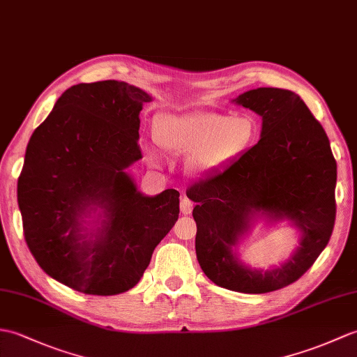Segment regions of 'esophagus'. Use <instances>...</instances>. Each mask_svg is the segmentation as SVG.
<instances>
[{
	"label": "esophagus",
	"mask_w": 357,
	"mask_h": 357,
	"mask_svg": "<svg viewBox=\"0 0 357 357\" xmlns=\"http://www.w3.org/2000/svg\"><path fill=\"white\" fill-rule=\"evenodd\" d=\"M192 210H193V202L187 197L182 199V201H181V213L182 214H190V213H192Z\"/></svg>",
	"instance_id": "1"
}]
</instances>
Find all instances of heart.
Masks as SVG:
<instances>
[{
	"instance_id": "1",
	"label": "heart",
	"mask_w": 357,
	"mask_h": 357,
	"mask_svg": "<svg viewBox=\"0 0 357 357\" xmlns=\"http://www.w3.org/2000/svg\"><path fill=\"white\" fill-rule=\"evenodd\" d=\"M255 134L254 121L246 115L213 111L188 114H164L153 121V139L161 151L172 156H190V169L208 173L219 169L251 143ZM147 160L156 162L152 151L146 149Z\"/></svg>"
}]
</instances>
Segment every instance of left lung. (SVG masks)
<instances>
[{"label":"left lung","mask_w":357,"mask_h":357,"mask_svg":"<svg viewBox=\"0 0 357 357\" xmlns=\"http://www.w3.org/2000/svg\"><path fill=\"white\" fill-rule=\"evenodd\" d=\"M234 102L261 115V137L225 169L187 188L196 202V255L214 284L268 294L295 283L327 246L336 218V160L324 128L292 91L257 88ZM255 212L286 217L303 233L297 252L277 270L251 271L232 254Z\"/></svg>","instance_id":"1"}]
</instances>
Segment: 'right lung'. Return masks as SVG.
I'll return each instance as SVG.
<instances>
[{
  "instance_id": "right-lung-1",
  "label": "right lung",
  "mask_w": 357,
  "mask_h": 357,
  "mask_svg": "<svg viewBox=\"0 0 357 357\" xmlns=\"http://www.w3.org/2000/svg\"><path fill=\"white\" fill-rule=\"evenodd\" d=\"M152 98L126 82L68 88L33 132L18 178L24 238L45 273L74 291L134 287L179 216V192L141 195L124 169L143 158L139 112ZM105 208L94 241L80 235L87 206Z\"/></svg>"
}]
</instances>
